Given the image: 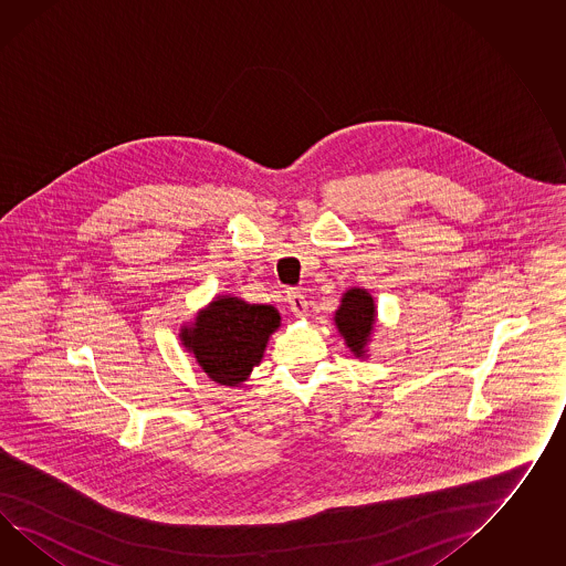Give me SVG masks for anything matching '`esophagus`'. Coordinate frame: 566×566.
<instances>
[{
    "label": "esophagus",
    "mask_w": 566,
    "mask_h": 566,
    "mask_svg": "<svg viewBox=\"0 0 566 566\" xmlns=\"http://www.w3.org/2000/svg\"><path fill=\"white\" fill-rule=\"evenodd\" d=\"M289 304L290 311H292L296 317H304V315H306L308 303H306V298H304V294L301 290H289Z\"/></svg>",
    "instance_id": "1"
}]
</instances>
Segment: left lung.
I'll return each mask as SVG.
<instances>
[{
    "mask_svg": "<svg viewBox=\"0 0 566 566\" xmlns=\"http://www.w3.org/2000/svg\"><path fill=\"white\" fill-rule=\"evenodd\" d=\"M335 325L356 358H366V347L376 323V304L366 289H349L335 311Z\"/></svg>",
    "mask_w": 566,
    "mask_h": 566,
    "instance_id": "8db88e82",
    "label": "left lung"
}]
</instances>
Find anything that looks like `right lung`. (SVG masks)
I'll return each instance as SVG.
<instances>
[{"instance_id":"add662e5","label":"right lung","mask_w":566,"mask_h":566,"mask_svg":"<svg viewBox=\"0 0 566 566\" xmlns=\"http://www.w3.org/2000/svg\"><path fill=\"white\" fill-rule=\"evenodd\" d=\"M280 327L272 304H249L237 296H217L180 333L200 368L214 382L237 386L262 361L270 335Z\"/></svg>"}]
</instances>
